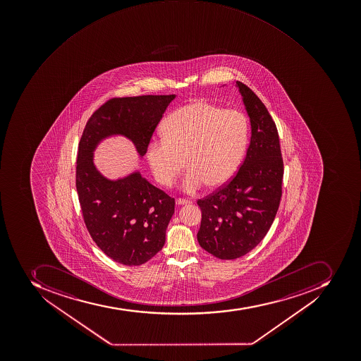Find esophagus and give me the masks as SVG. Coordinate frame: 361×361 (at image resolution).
I'll return each instance as SVG.
<instances>
[{
	"label": "esophagus",
	"mask_w": 361,
	"mask_h": 361,
	"mask_svg": "<svg viewBox=\"0 0 361 361\" xmlns=\"http://www.w3.org/2000/svg\"><path fill=\"white\" fill-rule=\"evenodd\" d=\"M176 204H190V200H188V199L183 198H178L176 200Z\"/></svg>",
	"instance_id": "1"
}]
</instances>
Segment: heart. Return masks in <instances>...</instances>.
Segmentation results:
<instances>
[{"mask_svg":"<svg viewBox=\"0 0 361 361\" xmlns=\"http://www.w3.org/2000/svg\"><path fill=\"white\" fill-rule=\"evenodd\" d=\"M164 137L148 143L146 157L155 179L165 187L189 170L182 188L196 192L207 183L218 188L232 179L245 154L249 123L238 110L196 101L171 112L163 123Z\"/></svg>","mask_w":361,"mask_h":361,"instance_id":"b5f03b06","label":"heart"}]
</instances>
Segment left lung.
<instances>
[{
    "mask_svg": "<svg viewBox=\"0 0 361 361\" xmlns=\"http://www.w3.org/2000/svg\"><path fill=\"white\" fill-rule=\"evenodd\" d=\"M236 85L251 121L245 159L232 179L197 202L202 209L199 244L221 260L243 257L260 243L283 195V159L276 123L247 85L238 81Z\"/></svg>",
    "mask_w": 361,
    "mask_h": 361,
    "instance_id": "8db88e82",
    "label": "left lung"
}]
</instances>
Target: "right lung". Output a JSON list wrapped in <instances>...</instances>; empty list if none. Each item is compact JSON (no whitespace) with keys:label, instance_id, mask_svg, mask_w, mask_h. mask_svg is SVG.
Segmentation results:
<instances>
[{"label":"right lung","instance_id":"1","mask_svg":"<svg viewBox=\"0 0 361 361\" xmlns=\"http://www.w3.org/2000/svg\"><path fill=\"white\" fill-rule=\"evenodd\" d=\"M174 98L110 99L89 118L78 143L75 185L84 223L99 249L125 266H140L162 250L176 202L138 172L118 181L106 180L93 165L92 152L102 138L121 134L144 155Z\"/></svg>","mask_w":361,"mask_h":361}]
</instances>
